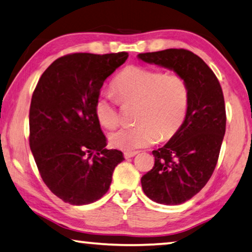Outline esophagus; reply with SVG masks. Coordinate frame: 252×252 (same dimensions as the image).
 I'll list each match as a JSON object with an SVG mask.
<instances>
[{
	"label": "esophagus",
	"instance_id": "esophagus-1",
	"mask_svg": "<svg viewBox=\"0 0 252 252\" xmlns=\"http://www.w3.org/2000/svg\"><path fill=\"white\" fill-rule=\"evenodd\" d=\"M136 153H138L136 151H126L125 153H123V156H125L126 159H129V158L134 157Z\"/></svg>",
	"mask_w": 252,
	"mask_h": 252
}]
</instances>
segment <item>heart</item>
<instances>
[{
  "label": "heart",
  "instance_id": "b5f03b06",
  "mask_svg": "<svg viewBox=\"0 0 252 252\" xmlns=\"http://www.w3.org/2000/svg\"><path fill=\"white\" fill-rule=\"evenodd\" d=\"M112 89L122 105H138L135 121L139 122L110 134V143L114 148L133 151L151 146L159 135L161 139H170L186 121L190 88L181 74L130 65L114 79ZM94 113L105 129H113L120 119L119 103L106 94L96 97Z\"/></svg>",
  "mask_w": 252,
  "mask_h": 252
}]
</instances>
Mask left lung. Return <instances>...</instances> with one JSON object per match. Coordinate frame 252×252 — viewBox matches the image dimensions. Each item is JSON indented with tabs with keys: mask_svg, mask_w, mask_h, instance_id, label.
I'll return each instance as SVG.
<instances>
[{
	"mask_svg": "<svg viewBox=\"0 0 252 252\" xmlns=\"http://www.w3.org/2000/svg\"><path fill=\"white\" fill-rule=\"evenodd\" d=\"M138 58L173 70L189 84L185 123L164 147L152 151L155 165L141 178L148 198L168 206L181 204L207 185L218 162L227 121L222 89L213 71L191 51L168 49Z\"/></svg>",
	"mask_w": 252,
	"mask_h": 252,
	"instance_id": "1",
	"label": "left lung"
}]
</instances>
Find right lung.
Masks as SVG:
<instances>
[{
	"label": "right lung",
	"mask_w": 252,
	"mask_h": 252,
	"mask_svg": "<svg viewBox=\"0 0 252 252\" xmlns=\"http://www.w3.org/2000/svg\"><path fill=\"white\" fill-rule=\"evenodd\" d=\"M126 52L72 53L55 60L37 82L30 106V148L42 180L73 206L99 200L109 190L121 151L105 149L94 113L105 79Z\"/></svg>",
	"instance_id": "add662e5"
}]
</instances>
